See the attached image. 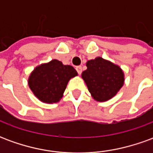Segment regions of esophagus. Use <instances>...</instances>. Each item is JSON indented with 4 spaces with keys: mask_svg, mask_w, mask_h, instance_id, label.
<instances>
[{
    "mask_svg": "<svg viewBox=\"0 0 153 153\" xmlns=\"http://www.w3.org/2000/svg\"><path fill=\"white\" fill-rule=\"evenodd\" d=\"M76 70H77V72H78V74H81V73H82V67H81V66H77L76 67Z\"/></svg>",
    "mask_w": 153,
    "mask_h": 153,
    "instance_id": "obj_1",
    "label": "esophagus"
}]
</instances>
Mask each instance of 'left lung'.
<instances>
[{"mask_svg":"<svg viewBox=\"0 0 153 153\" xmlns=\"http://www.w3.org/2000/svg\"><path fill=\"white\" fill-rule=\"evenodd\" d=\"M82 78L94 100L106 102L116 95L125 82L121 68L102 57L88 60Z\"/></svg>","mask_w":153,"mask_h":153,"instance_id":"8db88e82","label":"left lung"}]
</instances>
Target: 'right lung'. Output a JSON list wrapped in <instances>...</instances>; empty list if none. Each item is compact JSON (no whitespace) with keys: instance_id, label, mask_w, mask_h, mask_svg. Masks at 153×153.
<instances>
[{"instance_id":"add662e5","label":"right lung","mask_w":153,"mask_h":153,"mask_svg":"<svg viewBox=\"0 0 153 153\" xmlns=\"http://www.w3.org/2000/svg\"><path fill=\"white\" fill-rule=\"evenodd\" d=\"M78 75L71 65H65L58 60L42 64L32 71L28 86L35 96L44 103H56L63 97L70 79Z\"/></svg>"}]
</instances>
